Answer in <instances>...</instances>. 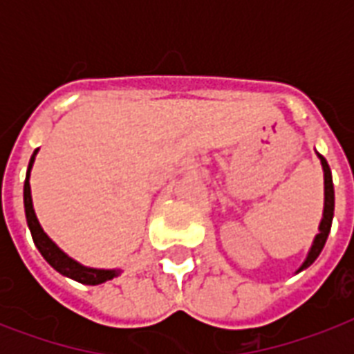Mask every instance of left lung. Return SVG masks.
I'll use <instances>...</instances> for the list:
<instances>
[{"label":"left lung","mask_w":354,"mask_h":354,"mask_svg":"<svg viewBox=\"0 0 354 354\" xmlns=\"http://www.w3.org/2000/svg\"><path fill=\"white\" fill-rule=\"evenodd\" d=\"M316 156L319 158V163H322V169H324V213H322V221H319L318 233L314 236L313 244L308 248V253L305 261L301 263V266L296 270V274L303 272L305 268H308L310 264L318 259V255L324 250L325 242H327V236L330 233V224H333V216H335V187H333V174H330L329 163L325 160L324 156L316 152Z\"/></svg>","instance_id":"8db88e82"}]
</instances>
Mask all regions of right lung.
I'll use <instances>...</instances> for the list:
<instances>
[{"mask_svg":"<svg viewBox=\"0 0 354 354\" xmlns=\"http://www.w3.org/2000/svg\"><path fill=\"white\" fill-rule=\"evenodd\" d=\"M36 149L30 156L29 167H27V174H25V183H24V207H25V218H27V226L30 230V235H32V241H35V246L38 248V252L41 253V257L46 259L47 263L51 264L53 268L57 270L58 274H62L64 277H69V279L79 281L82 285H101V283H106V281L113 279L121 274L119 268H91V266H84L80 264L79 261H75L73 257H69L68 253L58 248V244L53 241L51 236L44 232V227L40 226L38 222V216L35 213V205H32V196H30V171H32V165H35L36 154H38Z\"/></svg>","mask_w":354,"mask_h":354,"instance_id":"1","label":"right lung"}]
</instances>
